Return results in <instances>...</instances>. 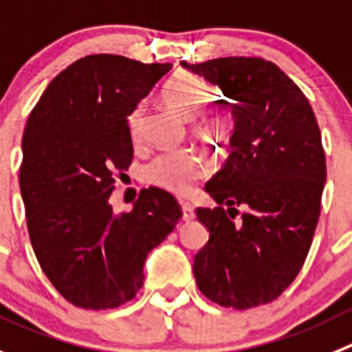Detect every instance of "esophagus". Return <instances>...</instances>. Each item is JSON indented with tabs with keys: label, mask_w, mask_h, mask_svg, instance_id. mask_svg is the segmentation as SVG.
Listing matches in <instances>:
<instances>
[{
	"label": "esophagus",
	"mask_w": 352,
	"mask_h": 352,
	"mask_svg": "<svg viewBox=\"0 0 352 352\" xmlns=\"http://www.w3.org/2000/svg\"><path fill=\"white\" fill-rule=\"evenodd\" d=\"M195 219V208L189 203H182V221L189 222Z\"/></svg>",
	"instance_id": "1"
}]
</instances>
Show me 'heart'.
Listing matches in <instances>:
<instances>
[{"label":"heart","instance_id":"b5f03b06","mask_svg":"<svg viewBox=\"0 0 352 352\" xmlns=\"http://www.w3.org/2000/svg\"><path fill=\"white\" fill-rule=\"evenodd\" d=\"M165 102L186 120H195L208 107L212 94L195 78H177L163 91ZM146 104H139L126 118L130 139H140ZM232 124L228 116H210L198 124V133L210 144L224 147L231 137ZM206 173V161L196 149H173L161 153L146 166V179L154 186L175 195H187L196 180Z\"/></svg>","mask_w":352,"mask_h":352}]
</instances>
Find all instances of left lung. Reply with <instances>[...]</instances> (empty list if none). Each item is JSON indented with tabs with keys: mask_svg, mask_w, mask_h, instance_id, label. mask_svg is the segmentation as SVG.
Masks as SVG:
<instances>
[{
	"mask_svg": "<svg viewBox=\"0 0 352 352\" xmlns=\"http://www.w3.org/2000/svg\"><path fill=\"white\" fill-rule=\"evenodd\" d=\"M180 64L221 88L236 120L232 153L206 182L217 206L196 210L210 231L192 264L196 283L222 307L267 304L300 272L320 219L327 161L316 116L265 58Z\"/></svg>",
	"mask_w": 352,
	"mask_h": 352,
	"instance_id": "left-lung-1",
	"label": "left lung"
}]
</instances>
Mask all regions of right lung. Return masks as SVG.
<instances>
[{
	"mask_svg": "<svg viewBox=\"0 0 352 352\" xmlns=\"http://www.w3.org/2000/svg\"><path fill=\"white\" fill-rule=\"evenodd\" d=\"M172 64L87 55L52 80L22 137L21 192L32 250L58 294L83 309H114L144 285V262L182 210L149 187L130 212L109 205L133 160L126 116Z\"/></svg>",
	"mask_w": 352,
	"mask_h": 352,
	"instance_id": "1",
	"label": "right lung"
}]
</instances>
